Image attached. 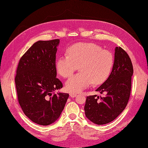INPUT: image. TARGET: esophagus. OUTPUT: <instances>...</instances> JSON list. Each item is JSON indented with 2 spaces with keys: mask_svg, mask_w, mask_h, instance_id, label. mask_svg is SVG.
Listing matches in <instances>:
<instances>
[{
  "mask_svg": "<svg viewBox=\"0 0 148 148\" xmlns=\"http://www.w3.org/2000/svg\"><path fill=\"white\" fill-rule=\"evenodd\" d=\"M76 95H77V94H75V93H70V94H69V96L72 97V98L75 97Z\"/></svg>",
  "mask_w": 148,
  "mask_h": 148,
  "instance_id": "1",
  "label": "esophagus"
}]
</instances>
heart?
<instances>
[{
    "instance_id": "b5f03b06",
    "label": "heart",
    "mask_w": 148,
    "mask_h": 148,
    "mask_svg": "<svg viewBox=\"0 0 148 148\" xmlns=\"http://www.w3.org/2000/svg\"><path fill=\"white\" fill-rule=\"evenodd\" d=\"M67 54L60 56L56 62L58 73L63 77L71 76L79 66L80 73L71 76L66 82V89L78 92L93 83H104L112 71L114 64L113 54L100 46L80 42L68 48Z\"/></svg>"
}]
</instances>
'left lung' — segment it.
<instances>
[{
	"instance_id": "1",
	"label": "left lung",
	"mask_w": 148,
	"mask_h": 148,
	"mask_svg": "<svg viewBox=\"0 0 148 148\" xmlns=\"http://www.w3.org/2000/svg\"><path fill=\"white\" fill-rule=\"evenodd\" d=\"M133 67L127 53L116 47L114 61L110 75L95 90L106 95L86 97L85 114L92 122L104 125L114 120L125 109L130 97Z\"/></svg>"
}]
</instances>
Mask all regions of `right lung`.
Instances as JSON below:
<instances>
[{
	"label": "right lung",
	"instance_id": "1",
	"mask_svg": "<svg viewBox=\"0 0 148 148\" xmlns=\"http://www.w3.org/2000/svg\"><path fill=\"white\" fill-rule=\"evenodd\" d=\"M59 40L39 41L20 58L15 77L18 101L32 122L49 125L64 110L69 94L53 92L63 87L57 78L56 54Z\"/></svg>",
	"mask_w": 148,
	"mask_h": 148
}]
</instances>
